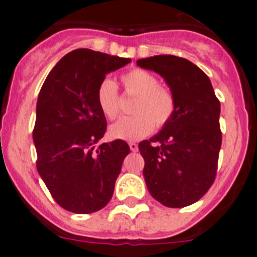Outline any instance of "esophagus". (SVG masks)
Masks as SVG:
<instances>
[{
  "mask_svg": "<svg viewBox=\"0 0 257 257\" xmlns=\"http://www.w3.org/2000/svg\"><path fill=\"white\" fill-rule=\"evenodd\" d=\"M128 147H130L131 152H138V149H139V147L136 143H128Z\"/></svg>",
  "mask_w": 257,
  "mask_h": 257,
  "instance_id": "1",
  "label": "esophagus"
}]
</instances>
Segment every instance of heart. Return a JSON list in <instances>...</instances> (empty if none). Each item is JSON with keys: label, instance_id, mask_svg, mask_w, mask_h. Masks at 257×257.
Listing matches in <instances>:
<instances>
[{"label": "heart", "instance_id": "heart-1", "mask_svg": "<svg viewBox=\"0 0 257 257\" xmlns=\"http://www.w3.org/2000/svg\"><path fill=\"white\" fill-rule=\"evenodd\" d=\"M121 81L126 93L136 95L133 117H123L110 124L109 136L123 141H138L158 128L169 123L176 112V98L172 90L161 85L159 80L147 70L134 69L122 75ZM96 104L103 116L116 118L119 112L118 90L116 82L103 80L96 90Z\"/></svg>", "mask_w": 257, "mask_h": 257}]
</instances>
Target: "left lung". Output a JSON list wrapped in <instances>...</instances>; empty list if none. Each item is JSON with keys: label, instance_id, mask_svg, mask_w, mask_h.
I'll return each mask as SVG.
<instances>
[{"label": "left lung", "instance_id": "left-lung-1", "mask_svg": "<svg viewBox=\"0 0 257 257\" xmlns=\"http://www.w3.org/2000/svg\"><path fill=\"white\" fill-rule=\"evenodd\" d=\"M136 63L161 75L176 98L169 123L139 144L147 187L164 206L191 205L215 180L222 145L220 102L205 72L186 58L161 55Z\"/></svg>", "mask_w": 257, "mask_h": 257}]
</instances>
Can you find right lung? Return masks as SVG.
<instances>
[{"label": "right lung", "instance_id": "add662e5", "mask_svg": "<svg viewBox=\"0 0 257 257\" xmlns=\"http://www.w3.org/2000/svg\"><path fill=\"white\" fill-rule=\"evenodd\" d=\"M128 62L130 58L75 49L58 61L39 91L33 130L37 169L65 210L90 214L112 197L130 147L114 140L95 149L107 130L96 90L108 72Z\"/></svg>", "mask_w": 257, "mask_h": 257}]
</instances>
